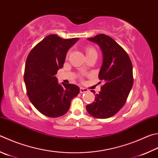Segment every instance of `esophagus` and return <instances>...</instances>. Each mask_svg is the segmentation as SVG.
<instances>
[{"label":"esophagus","instance_id":"1","mask_svg":"<svg viewBox=\"0 0 158 158\" xmlns=\"http://www.w3.org/2000/svg\"><path fill=\"white\" fill-rule=\"evenodd\" d=\"M79 90H80V93H87L88 91V89L84 88H80Z\"/></svg>","mask_w":158,"mask_h":158}]
</instances>
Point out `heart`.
Returning a JSON list of instances; mask_svg holds the SVG:
<instances>
[{"label":"heart","mask_w":158,"mask_h":158,"mask_svg":"<svg viewBox=\"0 0 158 158\" xmlns=\"http://www.w3.org/2000/svg\"><path fill=\"white\" fill-rule=\"evenodd\" d=\"M94 52H96V51L93 47L88 46V47L85 48V54H86V55H87V54L94 53Z\"/></svg>","instance_id":"1"}]
</instances>
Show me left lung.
<instances>
[{"label":"left lung","mask_w":158,"mask_h":158,"mask_svg":"<svg viewBox=\"0 0 158 158\" xmlns=\"http://www.w3.org/2000/svg\"><path fill=\"white\" fill-rule=\"evenodd\" d=\"M88 39L102 49L103 64L99 79L105 84L98 94L91 90L95 99L86 106V110L96 118H109L118 113L127 102L133 85V65L127 52L111 37L100 34Z\"/></svg>","instance_id":"1"}]
</instances>
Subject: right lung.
<instances>
[{"mask_svg":"<svg viewBox=\"0 0 158 158\" xmlns=\"http://www.w3.org/2000/svg\"><path fill=\"white\" fill-rule=\"evenodd\" d=\"M79 38L64 39L50 34L34 46L25 63L24 81L31 104L49 117L64 115L79 88L71 84H58L55 74L64 66L66 53Z\"/></svg>","mask_w":158,"mask_h":158,"instance_id":"1","label":"right lung"}]
</instances>
